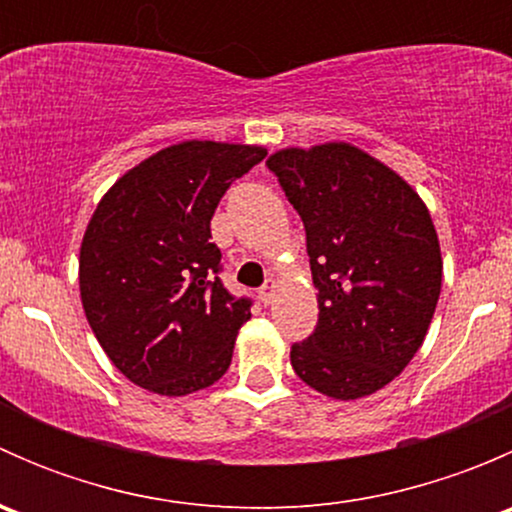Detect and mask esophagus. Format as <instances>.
Wrapping results in <instances>:
<instances>
[{
	"mask_svg": "<svg viewBox=\"0 0 512 512\" xmlns=\"http://www.w3.org/2000/svg\"><path fill=\"white\" fill-rule=\"evenodd\" d=\"M275 289H277V280H265V285L260 287V299H262V304H270L272 302V297H275Z\"/></svg>",
	"mask_w": 512,
	"mask_h": 512,
	"instance_id": "1",
	"label": "esophagus"
}]
</instances>
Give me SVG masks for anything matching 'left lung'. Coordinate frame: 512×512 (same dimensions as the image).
I'll list each match as a JSON object with an SVG mask.
<instances>
[{
  "label": "left lung",
  "mask_w": 512,
  "mask_h": 512,
  "mask_svg": "<svg viewBox=\"0 0 512 512\" xmlns=\"http://www.w3.org/2000/svg\"><path fill=\"white\" fill-rule=\"evenodd\" d=\"M307 232L319 319L289 361L314 391L352 401L406 369L441 294V247L428 208L401 175L349 146L267 158Z\"/></svg>",
  "instance_id": "left-lung-1"
}]
</instances>
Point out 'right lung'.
Listing matches in <instances>:
<instances>
[{"instance_id":"obj_1","label":"right lung","mask_w":512,"mask_h":512,"mask_svg":"<svg viewBox=\"0 0 512 512\" xmlns=\"http://www.w3.org/2000/svg\"><path fill=\"white\" fill-rule=\"evenodd\" d=\"M265 153L183 141L128 170L98 203L81 242V302L103 352L141 389L193 394L230 366L252 299L218 277L210 220Z\"/></svg>"}]
</instances>
